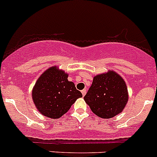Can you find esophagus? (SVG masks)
<instances>
[{
  "mask_svg": "<svg viewBox=\"0 0 157 157\" xmlns=\"http://www.w3.org/2000/svg\"><path fill=\"white\" fill-rule=\"evenodd\" d=\"M86 90H82V94L83 96H84L85 95H86Z\"/></svg>",
  "mask_w": 157,
  "mask_h": 157,
  "instance_id": "1",
  "label": "esophagus"
}]
</instances>
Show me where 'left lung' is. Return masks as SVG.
I'll return each instance as SVG.
<instances>
[{"label":"left lung","instance_id":"1","mask_svg":"<svg viewBox=\"0 0 157 157\" xmlns=\"http://www.w3.org/2000/svg\"><path fill=\"white\" fill-rule=\"evenodd\" d=\"M84 100L98 117L112 118L124 110L128 100L125 82L114 71L98 75Z\"/></svg>","mask_w":157,"mask_h":157}]
</instances>
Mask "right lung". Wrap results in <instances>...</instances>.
Here are the masks:
<instances>
[{
  "label": "right lung",
  "instance_id": "1",
  "mask_svg": "<svg viewBox=\"0 0 157 157\" xmlns=\"http://www.w3.org/2000/svg\"><path fill=\"white\" fill-rule=\"evenodd\" d=\"M82 96L67 74L52 67L43 73L33 90V100L40 113L50 118H59Z\"/></svg>",
  "mask_w": 157,
  "mask_h": 157
}]
</instances>
